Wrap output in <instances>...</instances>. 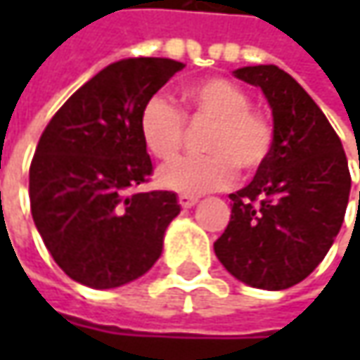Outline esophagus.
<instances>
[{
  "label": "esophagus",
  "mask_w": 360,
  "mask_h": 360,
  "mask_svg": "<svg viewBox=\"0 0 360 360\" xmlns=\"http://www.w3.org/2000/svg\"><path fill=\"white\" fill-rule=\"evenodd\" d=\"M178 202H180L182 208H192V206L198 202V198H196V196H190V194H180V196H178Z\"/></svg>",
  "instance_id": "34e87169"
}]
</instances>
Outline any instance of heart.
I'll return each instance as SVG.
<instances>
[{"instance_id":"obj_1","label":"heart","mask_w":360,"mask_h":360,"mask_svg":"<svg viewBox=\"0 0 360 360\" xmlns=\"http://www.w3.org/2000/svg\"><path fill=\"white\" fill-rule=\"evenodd\" d=\"M186 104L192 122L210 124L204 136L208 154L174 160L160 168L162 186L202 194L230 186L236 168L255 174L266 166L276 130L269 114L252 108L248 91L226 77H206L188 86ZM138 128L148 152L158 160H172L186 142V116L166 94H154L146 100Z\"/></svg>"}]
</instances>
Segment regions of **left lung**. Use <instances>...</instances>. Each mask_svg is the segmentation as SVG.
Instances as JSON below:
<instances>
[{"label":"left lung","instance_id":"8db88e82","mask_svg":"<svg viewBox=\"0 0 360 360\" xmlns=\"http://www.w3.org/2000/svg\"><path fill=\"white\" fill-rule=\"evenodd\" d=\"M234 76L264 91L276 140L266 166L230 194L232 214L214 252L242 283L283 290L304 281L333 246L351 172L337 131L295 77L276 65H248Z\"/></svg>","mask_w":360,"mask_h":360}]
</instances>
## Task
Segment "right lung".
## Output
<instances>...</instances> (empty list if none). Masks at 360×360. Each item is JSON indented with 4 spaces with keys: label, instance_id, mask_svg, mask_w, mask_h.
I'll return each mask as SVG.
<instances>
[{
    "label": "right lung",
    "instance_id": "add662e5",
    "mask_svg": "<svg viewBox=\"0 0 360 360\" xmlns=\"http://www.w3.org/2000/svg\"><path fill=\"white\" fill-rule=\"evenodd\" d=\"M184 70L168 58L110 63L56 112L30 166L37 232L76 283L116 288L154 266L180 204L168 190L131 194L154 172L140 136L144 102Z\"/></svg>",
    "mask_w": 360,
    "mask_h": 360
}]
</instances>
